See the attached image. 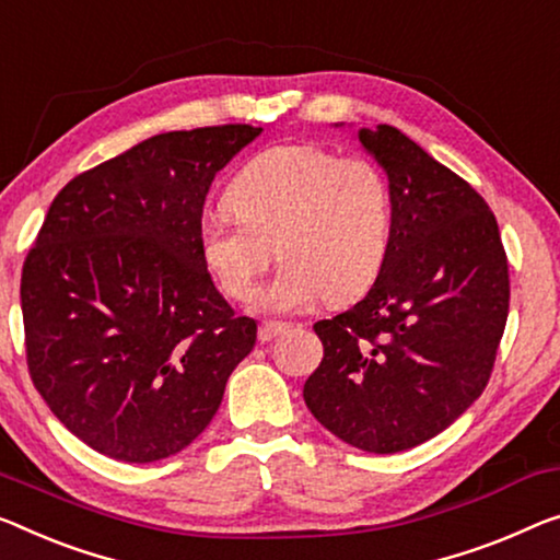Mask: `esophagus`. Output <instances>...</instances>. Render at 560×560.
<instances>
[{
  "instance_id": "34e87169",
  "label": "esophagus",
  "mask_w": 560,
  "mask_h": 560,
  "mask_svg": "<svg viewBox=\"0 0 560 560\" xmlns=\"http://www.w3.org/2000/svg\"><path fill=\"white\" fill-rule=\"evenodd\" d=\"M287 329H289V324H283V322H264L261 329H258V339L271 341V339H277L279 334L287 331Z\"/></svg>"
}]
</instances>
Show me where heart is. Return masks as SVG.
Listing matches in <instances>:
<instances>
[{"instance_id":"1","label":"heart","mask_w":560,"mask_h":560,"mask_svg":"<svg viewBox=\"0 0 560 560\" xmlns=\"http://www.w3.org/2000/svg\"><path fill=\"white\" fill-rule=\"evenodd\" d=\"M233 213L206 215L198 252L223 294L248 299L283 258L258 302L266 312H299L362 296L382 273L392 241V190L366 158L289 143L254 155L226 190Z\"/></svg>"}]
</instances>
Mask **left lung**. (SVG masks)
I'll return each mask as SVG.
<instances>
[{
  "mask_svg": "<svg viewBox=\"0 0 560 560\" xmlns=\"http://www.w3.org/2000/svg\"><path fill=\"white\" fill-rule=\"evenodd\" d=\"M357 140L389 180V254L362 302L314 324L324 357L304 402L347 445L392 455L482 395L511 283L495 215L470 183L392 125Z\"/></svg>",
  "mask_w": 560,
  "mask_h": 560,
  "instance_id": "left-lung-1",
  "label": "left lung"
}]
</instances>
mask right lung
<instances>
[{
    "label": "right lung",
    "mask_w": 560,
    "mask_h": 560,
    "mask_svg": "<svg viewBox=\"0 0 560 560\" xmlns=\"http://www.w3.org/2000/svg\"><path fill=\"white\" fill-rule=\"evenodd\" d=\"M252 125L161 132L72 178L22 269L32 382L74 438L122 463L188 447L256 345L198 252L215 173Z\"/></svg>",
    "instance_id": "1"
}]
</instances>
